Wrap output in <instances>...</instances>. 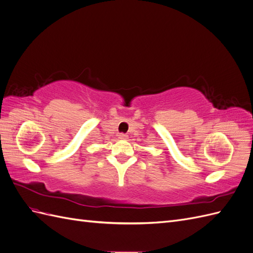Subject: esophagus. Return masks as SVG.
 Instances as JSON below:
<instances>
[{
  "label": "esophagus",
  "instance_id": "34e87169",
  "mask_svg": "<svg viewBox=\"0 0 253 253\" xmlns=\"http://www.w3.org/2000/svg\"><path fill=\"white\" fill-rule=\"evenodd\" d=\"M118 138H119V139H126V138H127V135L125 134V133H120V134L118 135Z\"/></svg>",
  "mask_w": 253,
  "mask_h": 253
}]
</instances>
